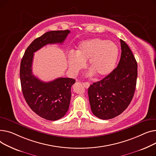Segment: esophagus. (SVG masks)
Here are the masks:
<instances>
[{"instance_id":"34e87169","label":"esophagus","mask_w":156,"mask_h":156,"mask_svg":"<svg viewBox=\"0 0 156 156\" xmlns=\"http://www.w3.org/2000/svg\"><path fill=\"white\" fill-rule=\"evenodd\" d=\"M82 84H83V86H84L86 88H88V87L90 86V84L89 83V82H83V83H82Z\"/></svg>"}]
</instances>
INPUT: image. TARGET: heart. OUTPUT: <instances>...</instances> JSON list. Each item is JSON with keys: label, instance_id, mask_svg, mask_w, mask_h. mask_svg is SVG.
Here are the masks:
<instances>
[{"label": "heart", "instance_id": "1", "mask_svg": "<svg viewBox=\"0 0 156 156\" xmlns=\"http://www.w3.org/2000/svg\"><path fill=\"white\" fill-rule=\"evenodd\" d=\"M118 57L117 45L111 41L93 38L82 41L75 53L68 57L69 67L71 72L76 74L86 66L91 70L90 74L104 77L113 70Z\"/></svg>", "mask_w": 156, "mask_h": 156}]
</instances>
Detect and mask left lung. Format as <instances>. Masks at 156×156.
I'll return each mask as SVG.
<instances>
[{"label":"left lung","mask_w":156,"mask_h":156,"mask_svg":"<svg viewBox=\"0 0 156 156\" xmlns=\"http://www.w3.org/2000/svg\"><path fill=\"white\" fill-rule=\"evenodd\" d=\"M121 58L109 75L88 88L93 113L102 120L120 115L133 97L137 78V63L127 44L120 40Z\"/></svg>","instance_id":"1"}]
</instances>
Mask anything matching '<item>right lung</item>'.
<instances>
[{"instance_id": "right-lung-1", "label": "right lung", "mask_w": 156, "mask_h": 156, "mask_svg": "<svg viewBox=\"0 0 156 156\" xmlns=\"http://www.w3.org/2000/svg\"><path fill=\"white\" fill-rule=\"evenodd\" d=\"M70 33L68 30L45 33L30 44L21 62L20 80L24 98L36 114L48 120H59L66 114L71 87L76 80L64 77L48 82L40 80L32 72L34 53L48 44L63 43Z\"/></svg>"}]
</instances>
